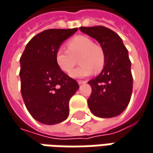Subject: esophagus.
Wrapping results in <instances>:
<instances>
[{
  "mask_svg": "<svg viewBox=\"0 0 153 153\" xmlns=\"http://www.w3.org/2000/svg\"><path fill=\"white\" fill-rule=\"evenodd\" d=\"M85 83H86V82L84 81V80H78V84H79V85H83V84H85Z\"/></svg>",
  "mask_w": 153,
  "mask_h": 153,
  "instance_id": "34e87169",
  "label": "esophagus"
}]
</instances>
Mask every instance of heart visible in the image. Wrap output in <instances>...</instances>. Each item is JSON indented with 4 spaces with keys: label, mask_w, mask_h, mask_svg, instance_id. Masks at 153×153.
Returning a JSON list of instances; mask_svg holds the SVG:
<instances>
[{
    "label": "heart",
    "mask_w": 153,
    "mask_h": 153,
    "mask_svg": "<svg viewBox=\"0 0 153 153\" xmlns=\"http://www.w3.org/2000/svg\"><path fill=\"white\" fill-rule=\"evenodd\" d=\"M67 50L58 49L56 52V62L61 70L69 74L76 65L79 59L80 66L71 73L73 78L89 76L95 71H102L106 57L102 47L84 35L74 37L67 43Z\"/></svg>",
    "instance_id": "obj_1"
}]
</instances>
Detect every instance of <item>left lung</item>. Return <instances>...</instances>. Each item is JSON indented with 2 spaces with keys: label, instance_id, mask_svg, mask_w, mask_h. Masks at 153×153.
<instances>
[{
  "label": "left lung",
  "instance_id": "left-lung-1",
  "mask_svg": "<svg viewBox=\"0 0 153 153\" xmlns=\"http://www.w3.org/2000/svg\"><path fill=\"white\" fill-rule=\"evenodd\" d=\"M79 30L97 40L106 57L100 74L88 82L92 90L87 101L89 108L99 118L116 117L127 108L132 94L128 50L119 34L106 27H80Z\"/></svg>",
  "mask_w": 153,
  "mask_h": 153
}]
</instances>
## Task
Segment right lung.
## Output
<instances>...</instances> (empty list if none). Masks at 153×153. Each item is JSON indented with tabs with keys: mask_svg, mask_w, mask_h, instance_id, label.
<instances>
[{
	"mask_svg": "<svg viewBox=\"0 0 153 153\" xmlns=\"http://www.w3.org/2000/svg\"><path fill=\"white\" fill-rule=\"evenodd\" d=\"M78 29H47L33 37L20 58L21 93L29 113L41 124L68 118V103L79 85L56 62V52Z\"/></svg>",
	"mask_w": 153,
	"mask_h": 153,
	"instance_id": "right-lung-1",
	"label": "right lung"
}]
</instances>
